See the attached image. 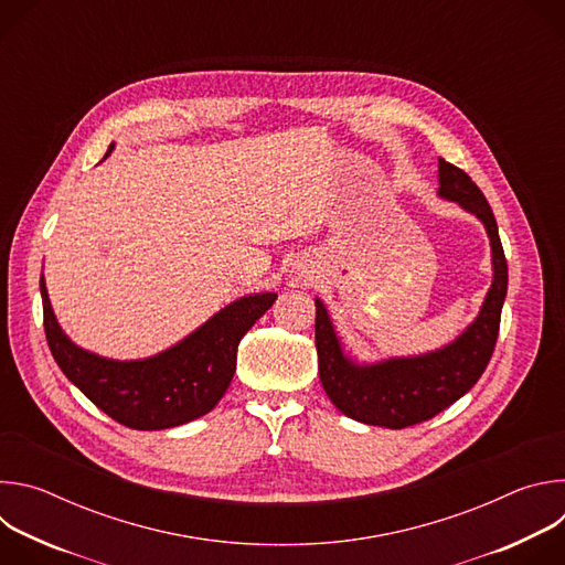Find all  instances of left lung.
I'll use <instances>...</instances> for the list:
<instances>
[{
	"label": "left lung",
	"mask_w": 565,
	"mask_h": 565,
	"mask_svg": "<svg viewBox=\"0 0 565 565\" xmlns=\"http://www.w3.org/2000/svg\"><path fill=\"white\" fill-rule=\"evenodd\" d=\"M438 183L443 199L460 203L486 223L494 262V281L486 303L454 344L420 358H395L358 366L342 353L324 303L315 301L319 380L344 416L366 425L405 429L438 416L478 382L497 347L508 295V262L494 212L469 174L445 158L438 160Z\"/></svg>",
	"instance_id": "obj_1"
}]
</instances>
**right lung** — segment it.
<instances>
[{
    "label": "right lung",
    "mask_w": 565,
    "mask_h": 565,
    "mask_svg": "<svg viewBox=\"0 0 565 565\" xmlns=\"http://www.w3.org/2000/svg\"><path fill=\"white\" fill-rule=\"evenodd\" d=\"M40 292L46 342L62 373L109 418L140 431L179 427L212 412L232 382L241 338L277 299L275 292L241 297L174 349L116 362L77 349L57 327L44 277Z\"/></svg>",
    "instance_id": "add662e5"
}]
</instances>
